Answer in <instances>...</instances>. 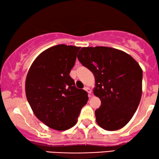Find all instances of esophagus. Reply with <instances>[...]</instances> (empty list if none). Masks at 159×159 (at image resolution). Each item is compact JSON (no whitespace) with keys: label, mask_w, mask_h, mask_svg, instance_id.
Wrapping results in <instances>:
<instances>
[{"label":"esophagus","mask_w":159,"mask_h":159,"mask_svg":"<svg viewBox=\"0 0 159 159\" xmlns=\"http://www.w3.org/2000/svg\"><path fill=\"white\" fill-rule=\"evenodd\" d=\"M84 90H85V91H86L87 92H88L89 94H90V93H91V89H89V87H86V86L85 87V88H84Z\"/></svg>","instance_id":"34e87169"}]
</instances>
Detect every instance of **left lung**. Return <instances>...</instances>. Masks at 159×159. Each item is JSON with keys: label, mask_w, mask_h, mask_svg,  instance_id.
Segmentation results:
<instances>
[{"label": "left lung", "mask_w": 159, "mask_h": 159, "mask_svg": "<svg viewBox=\"0 0 159 159\" xmlns=\"http://www.w3.org/2000/svg\"><path fill=\"white\" fill-rule=\"evenodd\" d=\"M77 57L94 75L93 93L102 102L95 111L98 125L110 131L122 128L141 99L143 70L139 64L126 52L108 47L83 48Z\"/></svg>", "instance_id": "left-lung-1"}]
</instances>
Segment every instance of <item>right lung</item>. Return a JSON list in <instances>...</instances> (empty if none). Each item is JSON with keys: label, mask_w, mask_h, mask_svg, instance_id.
Segmentation results:
<instances>
[{"label": "right lung", "mask_w": 159, "mask_h": 159, "mask_svg": "<svg viewBox=\"0 0 159 159\" xmlns=\"http://www.w3.org/2000/svg\"><path fill=\"white\" fill-rule=\"evenodd\" d=\"M80 48L58 44L42 52L26 79V99L34 115L50 128L66 130L74 126L88 93L77 89L70 76Z\"/></svg>", "instance_id": "1"}]
</instances>
